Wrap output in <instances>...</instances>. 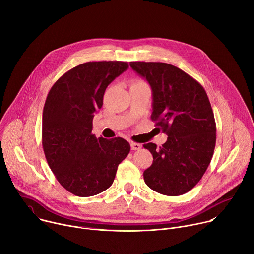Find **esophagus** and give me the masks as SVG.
Wrapping results in <instances>:
<instances>
[{
  "mask_svg": "<svg viewBox=\"0 0 254 254\" xmlns=\"http://www.w3.org/2000/svg\"><path fill=\"white\" fill-rule=\"evenodd\" d=\"M130 148H131V150L136 151V150H139L141 148V144L137 143V142H134V141H130Z\"/></svg>",
  "mask_w": 254,
  "mask_h": 254,
  "instance_id": "34e87169",
  "label": "esophagus"
}]
</instances>
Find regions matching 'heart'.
<instances>
[{"label":"heart","instance_id":"1","mask_svg":"<svg viewBox=\"0 0 254 254\" xmlns=\"http://www.w3.org/2000/svg\"><path fill=\"white\" fill-rule=\"evenodd\" d=\"M140 83H143L142 81H140V80H134L133 82H132V84L131 85H133V84H140Z\"/></svg>","mask_w":254,"mask_h":254}]
</instances>
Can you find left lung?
<instances>
[{
    "instance_id": "obj_1",
    "label": "left lung",
    "mask_w": 254,
    "mask_h": 254,
    "mask_svg": "<svg viewBox=\"0 0 254 254\" xmlns=\"http://www.w3.org/2000/svg\"><path fill=\"white\" fill-rule=\"evenodd\" d=\"M153 91L151 119L168 135L161 147L144 143L153 164L143 180L154 191L183 195L205 174L216 143V124L203 86L180 68L163 62H129Z\"/></svg>"
}]
</instances>
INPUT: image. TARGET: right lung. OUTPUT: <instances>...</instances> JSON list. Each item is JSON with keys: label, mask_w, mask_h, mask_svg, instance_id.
Returning a JSON list of instances; mask_svg holds the SVG:
<instances>
[{"label": "right lung", "mask_w": 254, "mask_h": 254, "mask_svg": "<svg viewBox=\"0 0 254 254\" xmlns=\"http://www.w3.org/2000/svg\"><path fill=\"white\" fill-rule=\"evenodd\" d=\"M128 68L124 61H92L64 73L51 87L43 108L42 146L60 185L79 197L110 188L130 151L123 137L92 134L94 113L106 87Z\"/></svg>", "instance_id": "right-lung-1"}]
</instances>
